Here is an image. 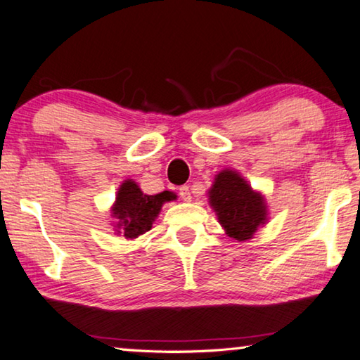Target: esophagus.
Returning <instances> with one entry per match:
<instances>
[{
	"instance_id": "1",
	"label": "esophagus",
	"mask_w": 360,
	"mask_h": 360,
	"mask_svg": "<svg viewBox=\"0 0 360 360\" xmlns=\"http://www.w3.org/2000/svg\"><path fill=\"white\" fill-rule=\"evenodd\" d=\"M179 197H181V200H184V202H191L192 195H191V188H188V186L179 187Z\"/></svg>"
}]
</instances>
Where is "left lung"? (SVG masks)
Returning a JSON list of instances; mask_svg holds the SVG:
<instances>
[{"label":"left lung","mask_w":360,"mask_h":360,"mask_svg":"<svg viewBox=\"0 0 360 360\" xmlns=\"http://www.w3.org/2000/svg\"><path fill=\"white\" fill-rule=\"evenodd\" d=\"M210 202L229 236L238 241L251 238L259 225L265 222L264 198L238 173L230 169L216 176Z\"/></svg>","instance_id":"left-lung-1"}]
</instances>
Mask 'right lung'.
<instances>
[{
  "label": "right lung",
  "mask_w": 360,
  "mask_h": 360,
  "mask_svg": "<svg viewBox=\"0 0 360 360\" xmlns=\"http://www.w3.org/2000/svg\"><path fill=\"white\" fill-rule=\"evenodd\" d=\"M176 198L173 192H160L157 195H144L136 182L125 181L120 186L112 208V214L119 219L117 227L127 238H136L152 229V222L165 202Z\"/></svg>",
  "instance_id": "add662e5"
}]
</instances>
